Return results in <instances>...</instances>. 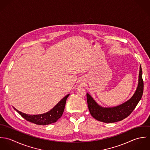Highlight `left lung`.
<instances>
[{
    "mask_svg": "<svg viewBox=\"0 0 150 150\" xmlns=\"http://www.w3.org/2000/svg\"><path fill=\"white\" fill-rule=\"evenodd\" d=\"M142 70L140 66L139 82L137 89L132 98L125 103L113 107H103L99 106L92 96L86 93V99L89 111L91 115L98 121L105 123H113L121 121L132 113L140 100L143 93Z\"/></svg>",
    "mask_w": 150,
    "mask_h": 150,
    "instance_id": "obj_1",
    "label": "left lung"
}]
</instances>
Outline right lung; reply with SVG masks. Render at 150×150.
<instances>
[{"instance_id": "obj_1", "label": "right lung", "mask_w": 150, "mask_h": 150, "mask_svg": "<svg viewBox=\"0 0 150 150\" xmlns=\"http://www.w3.org/2000/svg\"><path fill=\"white\" fill-rule=\"evenodd\" d=\"M69 96V94L65 96L51 110L44 114L29 115L22 112L14 107V108L26 121L34 123L36 125H46L57 122L58 120L61 117L64 111L66 99Z\"/></svg>"}]
</instances>
